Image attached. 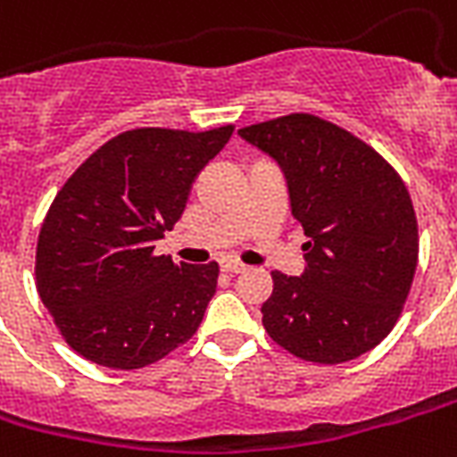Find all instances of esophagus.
I'll return each mask as SVG.
<instances>
[{
    "instance_id": "34e87169",
    "label": "esophagus",
    "mask_w": 457,
    "mask_h": 457,
    "mask_svg": "<svg viewBox=\"0 0 457 457\" xmlns=\"http://www.w3.org/2000/svg\"><path fill=\"white\" fill-rule=\"evenodd\" d=\"M244 263H239V261H222L220 263V270L222 273H228V275H237V273H242L244 270Z\"/></svg>"
}]
</instances>
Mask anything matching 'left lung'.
<instances>
[{"instance_id":"obj_1","label":"left lung","mask_w":457,"mask_h":457,"mask_svg":"<svg viewBox=\"0 0 457 457\" xmlns=\"http://www.w3.org/2000/svg\"><path fill=\"white\" fill-rule=\"evenodd\" d=\"M280 165L302 222L304 273L273 270L263 328L299 360L343 364L374 350L412 287L420 237L400 174L350 131L313 114L239 129Z\"/></svg>"}]
</instances>
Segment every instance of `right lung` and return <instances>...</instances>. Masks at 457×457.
<instances>
[{"label": "right lung", "mask_w": 457, "mask_h": 457, "mask_svg": "<svg viewBox=\"0 0 457 457\" xmlns=\"http://www.w3.org/2000/svg\"><path fill=\"white\" fill-rule=\"evenodd\" d=\"M232 131L131 129L59 189L37 237L35 280L59 333L86 360L141 369L196 333L218 263H174L153 249Z\"/></svg>", "instance_id": "right-lung-1"}]
</instances>
